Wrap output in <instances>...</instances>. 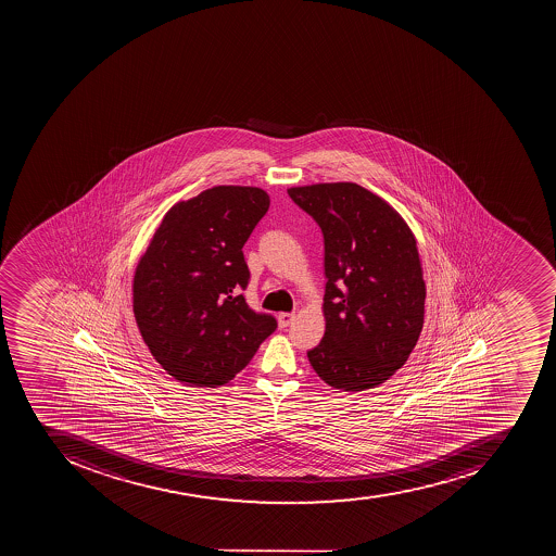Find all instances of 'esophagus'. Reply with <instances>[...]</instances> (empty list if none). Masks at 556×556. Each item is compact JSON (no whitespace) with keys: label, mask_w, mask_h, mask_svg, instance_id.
Wrapping results in <instances>:
<instances>
[{"label":"esophagus","mask_w":556,"mask_h":556,"mask_svg":"<svg viewBox=\"0 0 556 556\" xmlns=\"http://www.w3.org/2000/svg\"><path fill=\"white\" fill-rule=\"evenodd\" d=\"M293 318H295L293 313H280V315H278V324H280V328L289 327V325L292 324Z\"/></svg>","instance_id":"obj_1"}]
</instances>
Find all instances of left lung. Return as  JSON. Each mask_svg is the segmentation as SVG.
I'll use <instances>...</instances> for the list:
<instances>
[{"label": "left lung", "instance_id": "left-lung-1", "mask_svg": "<svg viewBox=\"0 0 556 556\" xmlns=\"http://www.w3.org/2000/svg\"><path fill=\"white\" fill-rule=\"evenodd\" d=\"M324 235L325 336L307 351L333 390H370L416 348L426 287L416 238L399 212L358 184L289 189Z\"/></svg>", "mask_w": 556, "mask_h": 556}]
</instances>
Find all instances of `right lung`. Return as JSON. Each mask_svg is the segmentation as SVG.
<instances>
[{
	"mask_svg": "<svg viewBox=\"0 0 556 556\" xmlns=\"http://www.w3.org/2000/svg\"><path fill=\"white\" fill-rule=\"evenodd\" d=\"M269 208L258 188L217 186L172 206L134 276V315L166 372L226 384L254 358L276 318L247 304L243 245Z\"/></svg>",
	"mask_w": 556,
	"mask_h": 556,
	"instance_id": "add662e5",
	"label": "right lung"
}]
</instances>
